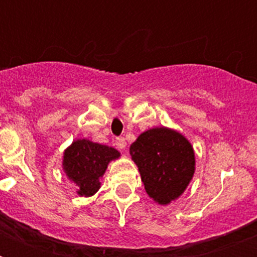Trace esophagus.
Segmentation results:
<instances>
[{
    "mask_svg": "<svg viewBox=\"0 0 257 257\" xmlns=\"http://www.w3.org/2000/svg\"><path fill=\"white\" fill-rule=\"evenodd\" d=\"M125 145H126V143H125V139L124 137H117L116 139V147L118 149H125Z\"/></svg>",
    "mask_w": 257,
    "mask_h": 257,
    "instance_id": "obj_1",
    "label": "esophagus"
}]
</instances>
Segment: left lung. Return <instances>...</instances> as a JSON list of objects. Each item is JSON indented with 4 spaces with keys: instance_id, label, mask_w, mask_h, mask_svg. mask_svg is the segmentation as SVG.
<instances>
[{
    "instance_id": "8db88e82",
    "label": "left lung",
    "mask_w": 257,
    "mask_h": 257,
    "mask_svg": "<svg viewBox=\"0 0 257 257\" xmlns=\"http://www.w3.org/2000/svg\"><path fill=\"white\" fill-rule=\"evenodd\" d=\"M129 152L139 167L147 193L161 205L177 199L195 173L191 143L181 133L164 126L141 133Z\"/></svg>"
}]
</instances>
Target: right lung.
<instances>
[{"mask_svg": "<svg viewBox=\"0 0 257 257\" xmlns=\"http://www.w3.org/2000/svg\"><path fill=\"white\" fill-rule=\"evenodd\" d=\"M120 157V152L112 147L92 141L76 140L64 152V171L77 185L80 196L94 195L100 188V177L105 173L108 164Z\"/></svg>", "mask_w": 257, "mask_h": 257, "instance_id": "add662e5", "label": "right lung"}]
</instances>
